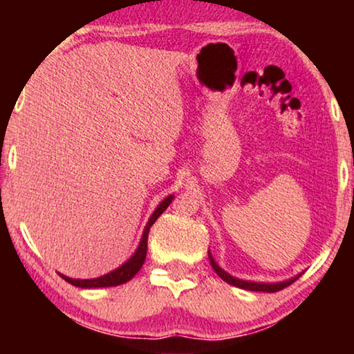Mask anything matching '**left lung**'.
Returning <instances> with one entry per match:
<instances>
[{
  "label": "left lung",
  "mask_w": 354,
  "mask_h": 354,
  "mask_svg": "<svg viewBox=\"0 0 354 354\" xmlns=\"http://www.w3.org/2000/svg\"><path fill=\"white\" fill-rule=\"evenodd\" d=\"M209 263L212 266V269L216 270V274L219 275L222 280H225L227 283L234 285V287H239V288H243V290H251V292H268V293H274V292H279V290H283L285 287H288V285H292L295 280L298 277H293L290 280H285V282H280V283H258V282H246V280H240V279H235L232 277L225 272V270H222L219 266L216 264V261L212 259V256L209 253Z\"/></svg>",
  "instance_id": "1"
}]
</instances>
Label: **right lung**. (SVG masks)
<instances>
[{"instance_id": "right-lung-1", "label": "right lung", "mask_w": 354, "mask_h": 354, "mask_svg": "<svg viewBox=\"0 0 354 354\" xmlns=\"http://www.w3.org/2000/svg\"><path fill=\"white\" fill-rule=\"evenodd\" d=\"M172 195L167 196L166 200H164L161 205L156 207V211L153 212V216L149 217L147 227H145V232H143V236H142V241H140L137 251H135L132 258H130L127 263L120 266L119 269L113 270V272L103 275V277H98V279H86V280H80V279H71V277H66V275H61L62 279L66 280V282H69L72 285H75V287H80V288H101V287H118V285H122L125 282H129L130 279L135 277V274L138 272L140 269H142V266L145 263V258H147V250H148V232H149V227H151L154 222L159 216L162 214L164 211L167 209V206L171 205L172 201Z\"/></svg>"}]
</instances>
